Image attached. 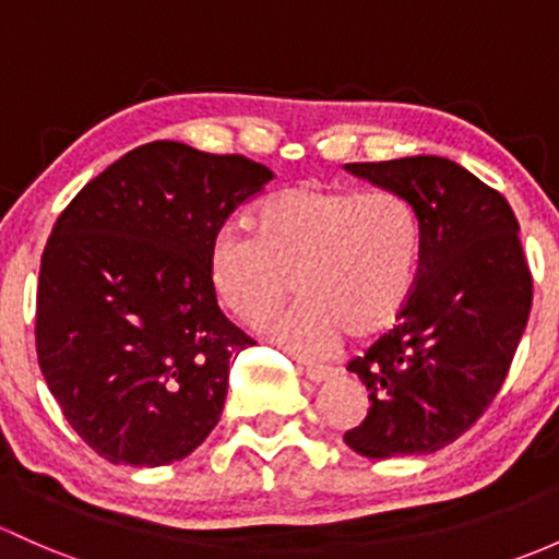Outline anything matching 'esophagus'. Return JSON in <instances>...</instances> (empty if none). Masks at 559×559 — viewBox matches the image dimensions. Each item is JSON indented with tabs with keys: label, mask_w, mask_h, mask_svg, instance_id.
<instances>
[{
	"label": "esophagus",
	"mask_w": 559,
	"mask_h": 559,
	"mask_svg": "<svg viewBox=\"0 0 559 559\" xmlns=\"http://www.w3.org/2000/svg\"><path fill=\"white\" fill-rule=\"evenodd\" d=\"M302 369L305 374H308L313 383H324V380H332L334 378V367H329V364H313V361H302Z\"/></svg>",
	"instance_id": "1"
}]
</instances>
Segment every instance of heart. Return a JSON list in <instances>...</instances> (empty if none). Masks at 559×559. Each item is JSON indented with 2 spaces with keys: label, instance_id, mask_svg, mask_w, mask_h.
Returning <instances> with one entry per match:
<instances>
[{
  "label": "heart",
  "instance_id": "heart-1",
  "mask_svg": "<svg viewBox=\"0 0 559 559\" xmlns=\"http://www.w3.org/2000/svg\"><path fill=\"white\" fill-rule=\"evenodd\" d=\"M254 233L216 230L209 281L243 326L262 329L297 292L299 302L273 337L299 354H321L343 334L385 332L415 295L423 227L413 203L391 190L299 185L264 198Z\"/></svg>",
  "mask_w": 559,
  "mask_h": 559
}]
</instances>
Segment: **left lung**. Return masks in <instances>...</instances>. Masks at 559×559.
<instances>
[{
    "label": "left lung",
    "instance_id": "left-lung-1",
    "mask_svg": "<svg viewBox=\"0 0 559 559\" xmlns=\"http://www.w3.org/2000/svg\"><path fill=\"white\" fill-rule=\"evenodd\" d=\"M418 211L423 257L396 326L348 364L369 391L345 444L367 457L426 455L481 418L507 380L533 305V275L507 198L437 155L348 163Z\"/></svg>",
    "mask_w": 559,
    "mask_h": 559
}]
</instances>
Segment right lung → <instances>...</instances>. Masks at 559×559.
I'll use <instances>...</instances> for the list:
<instances>
[{"instance_id":"1","label":"right lung","mask_w":559,"mask_h":559,"mask_svg":"<svg viewBox=\"0 0 559 559\" xmlns=\"http://www.w3.org/2000/svg\"><path fill=\"white\" fill-rule=\"evenodd\" d=\"M270 168L181 141L141 144L87 181L43 251L37 358L63 418L109 463L166 466L219 423L230 358L209 249Z\"/></svg>"}]
</instances>
